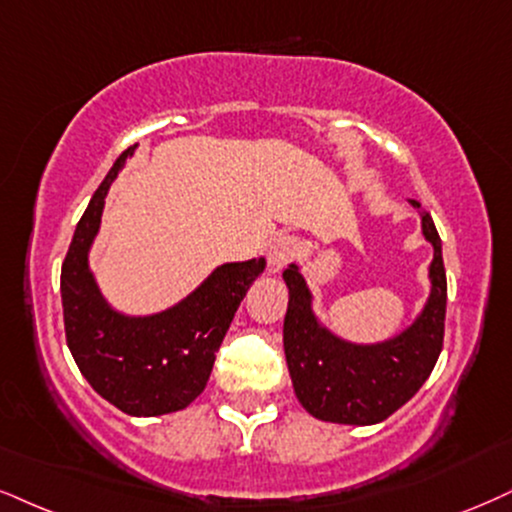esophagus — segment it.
<instances>
[{
  "instance_id": "1",
  "label": "esophagus",
  "mask_w": 512,
  "mask_h": 512,
  "mask_svg": "<svg viewBox=\"0 0 512 512\" xmlns=\"http://www.w3.org/2000/svg\"><path fill=\"white\" fill-rule=\"evenodd\" d=\"M296 251H299V242H296L294 237H289V235L275 237L273 242H270V246H268L270 270H273V273H277V270L285 268L287 263L296 256Z\"/></svg>"
}]
</instances>
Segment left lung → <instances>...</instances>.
I'll use <instances>...</instances> for the list:
<instances>
[{
    "label": "left lung",
    "mask_w": 512,
    "mask_h": 512,
    "mask_svg": "<svg viewBox=\"0 0 512 512\" xmlns=\"http://www.w3.org/2000/svg\"><path fill=\"white\" fill-rule=\"evenodd\" d=\"M422 235L432 244L430 296L406 330L375 344L334 334L313 308V292L296 263L282 273L289 289L285 356L294 394L313 418L337 425H375L415 396L437 363L444 342L446 270L434 220L415 199Z\"/></svg>",
    "instance_id": "obj_1"
}]
</instances>
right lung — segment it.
<instances>
[{
	"label": "right lung",
	"instance_id": "1",
	"mask_svg": "<svg viewBox=\"0 0 512 512\" xmlns=\"http://www.w3.org/2000/svg\"><path fill=\"white\" fill-rule=\"evenodd\" d=\"M135 147L123 151L75 227L61 268L66 342L92 389L135 418L175 413L204 391L216 351L239 304L266 270V258L223 263L197 289L159 313L130 315L113 308L90 268L106 194Z\"/></svg>",
	"mask_w": 512,
	"mask_h": 512
}]
</instances>
